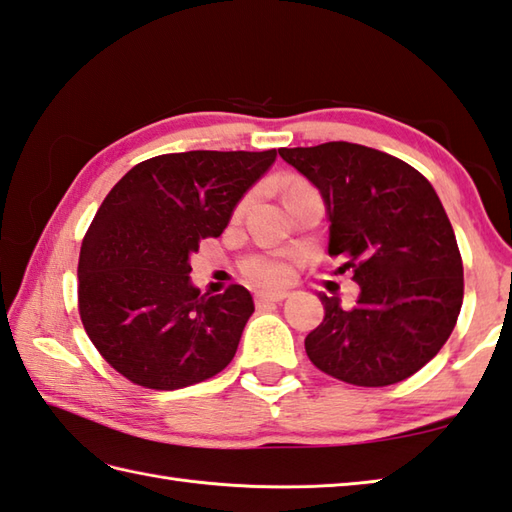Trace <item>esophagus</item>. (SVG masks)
Listing matches in <instances>:
<instances>
[{
	"label": "esophagus",
	"instance_id": "obj_1",
	"mask_svg": "<svg viewBox=\"0 0 512 512\" xmlns=\"http://www.w3.org/2000/svg\"><path fill=\"white\" fill-rule=\"evenodd\" d=\"M286 290H262V293L255 295V302L257 306H264L268 302H282V299H286Z\"/></svg>",
	"mask_w": 512,
	"mask_h": 512
}]
</instances>
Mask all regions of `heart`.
Returning a JSON list of instances; mask_svg holds the SVG:
<instances>
[{"label": "heart", "mask_w": 512, "mask_h": 512, "mask_svg": "<svg viewBox=\"0 0 512 512\" xmlns=\"http://www.w3.org/2000/svg\"><path fill=\"white\" fill-rule=\"evenodd\" d=\"M244 273L262 286H279L290 279V266L282 257L255 255L244 262Z\"/></svg>", "instance_id": "obj_1"}]
</instances>
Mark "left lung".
Here are the masks:
<instances>
[{
  "instance_id": "obj_1",
  "label": "left lung",
  "mask_w": 512,
  "mask_h": 512,
  "mask_svg": "<svg viewBox=\"0 0 512 512\" xmlns=\"http://www.w3.org/2000/svg\"><path fill=\"white\" fill-rule=\"evenodd\" d=\"M279 155L319 190L328 253L344 255L359 284L350 308L317 293L324 319L306 335L310 362L355 386L415 375L446 344L464 299L462 255L435 188L402 159L359 144Z\"/></svg>"
}]
</instances>
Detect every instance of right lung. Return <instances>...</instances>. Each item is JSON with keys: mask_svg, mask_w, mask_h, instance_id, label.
<instances>
[{"mask_svg": "<svg viewBox=\"0 0 512 512\" xmlns=\"http://www.w3.org/2000/svg\"><path fill=\"white\" fill-rule=\"evenodd\" d=\"M277 150H188L137 164L99 206L79 253V315L117 373L155 390L193 386L235 357L255 304L244 286L199 290L190 257L219 237Z\"/></svg>", "mask_w": 512, "mask_h": 512, "instance_id": "right-lung-1", "label": "right lung"}]
</instances>
